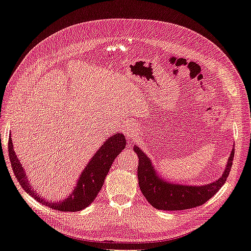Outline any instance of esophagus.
<instances>
[{
    "label": "esophagus",
    "instance_id": "1",
    "mask_svg": "<svg viewBox=\"0 0 251 251\" xmlns=\"http://www.w3.org/2000/svg\"><path fill=\"white\" fill-rule=\"evenodd\" d=\"M126 136H127V137H134V136H136V134H137V132H136V128H134V127H128V128H126Z\"/></svg>",
    "mask_w": 251,
    "mask_h": 251
}]
</instances>
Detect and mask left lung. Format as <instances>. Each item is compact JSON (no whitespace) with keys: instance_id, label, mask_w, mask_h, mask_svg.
Returning a JSON list of instances; mask_svg holds the SVG:
<instances>
[{"instance_id":"left-lung-1","label":"left lung","mask_w":251,"mask_h":251,"mask_svg":"<svg viewBox=\"0 0 251 251\" xmlns=\"http://www.w3.org/2000/svg\"><path fill=\"white\" fill-rule=\"evenodd\" d=\"M134 151L139 158L137 176L142 194L154 208L167 211L186 210L205 204L226 182L234 157V149H232L227 167L221 177L211 184L198 187L176 185L160 179L147 155L138 147H134Z\"/></svg>"}]
</instances>
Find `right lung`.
<instances>
[{
	"label": "right lung",
	"instance_id": "right-lung-1",
	"mask_svg": "<svg viewBox=\"0 0 251 251\" xmlns=\"http://www.w3.org/2000/svg\"><path fill=\"white\" fill-rule=\"evenodd\" d=\"M126 146V138L121 133L111 136L94 155L90 164L81 173L75 190L73 191L69 198L60 201L50 202L42 199L30 187L28 179L26 178L22 165L20 164L15 152H13L11 138L8 140V153L13 173H15L20 185L22 186L27 193L38 201L42 202L43 205L51 209L63 212H75L90 206L91 202H93L94 200L97 198V194L103 186L105 176L109 173L113 161L117 157V155L124 150Z\"/></svg>",
	"mask_w": 251,
	"mask_h": 251
}]
</instances>
